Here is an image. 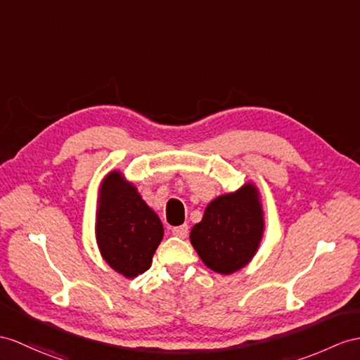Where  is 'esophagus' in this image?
<instances>
[{"label":"esophagus","mask_w":360,"mask_h":360,"mask_svg":"<svg viewBox=\"0 0 360 360\" xmlns=\"http://www.w3.org/2000/svg\"><path fill=\"white\" fill-rule=\"evenodd\" d=\"M174 236H179V238H186L188 233H189V227L186 224H181V226H175L171 229Z\"/></svg>","instance_id":"1"}]
</instances>
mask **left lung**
Returning <instances> with one entry per match:
<instances>
[{"label":"left lung","instance_id":"obj_1","mask_svg":"<svg viewBox=\"0 0 360 360\" xmlns=\"http://www.w3.org/2000/svg\"><path fill=\"white\" fill-rule=\"evenodd\" d=\"M264 235V210L259 191L246 183L238 191L214 198L189 240L201 261L221 275L248 266Z\"/></svg>","mask_w":360,"mask_h":360}]
</instances>
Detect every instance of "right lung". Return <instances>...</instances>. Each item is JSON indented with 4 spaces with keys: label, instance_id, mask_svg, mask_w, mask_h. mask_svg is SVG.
I'll use <instances>...</instances> for the list:
<instances>
[{
    "label": "right lung",
    "instance_id": "obj_1",
    "mask_svg": "<svg viewBox=\"0 0 360 360\" xmlns=\"http://www.w3.org/2000/svg\"><path fill=\"white\" fill-rule=\"evenodd\" d=\"M163 238L159 215L145 203L137 188L120 171L105 175L96 210V241L102 258L125 278L151 267Z\"/></svg>",
    "mask_w": 360,
    "mask_h": 360
}]
</instances>
